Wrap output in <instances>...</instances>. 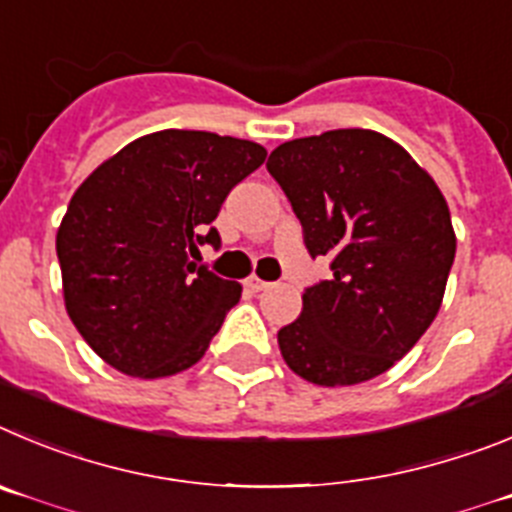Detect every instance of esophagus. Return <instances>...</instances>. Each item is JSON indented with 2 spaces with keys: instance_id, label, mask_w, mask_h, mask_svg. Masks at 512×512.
Instances as JSON below:
<instances>
[{
  "instance_id": "esophagus-1",
  "label": "esophagus",
  "mask_w": 512,
  "mask_h": 512,
  "mask_svg": "<svg viewBox=\"0 0 512 512\" xmlns=\"http://www.w3.org/2000/svg\"><path fill=\"white\" fill-rule=\"evenodd\" d=\"M245 285L252 290V293H257V290H265L270 283H265V280L257 278V275H250V278L245 280Z\"/></svg>"
}]
</instances>
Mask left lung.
<instances>
[{"label":"left lung","instance_id":"obj_1","mask_svg":"<svg viewBox=\"0 0 512 512\" xmlns=\"http://www.w3.org/2000/svg\"><path fill=\"white\" fill-rule=\"evenodd\" d=\"M267 170L308 255L331 260V278L308 285L301 316L278 331L280 354L326 388L382 375L411 352L444 298L457 237L439 186L372 130L283 142Z\"/></svg>","mask_w":512,"mask_h":512}]
</instances>
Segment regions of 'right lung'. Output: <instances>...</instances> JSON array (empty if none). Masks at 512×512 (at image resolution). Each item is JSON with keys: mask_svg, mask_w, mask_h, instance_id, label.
I'll return each mask as SVG.
<instances>
[{"mask_svg": "<svg viewBox=\"0 0 512 512\" xmlns=\"http://www.w3.org/2000/svg\"><path fill=\"white\" fill-rule=\"evenodd\" d=\"M265 155L250 140L163 130L78 186L55 252L68 316L107 365L153 380L204 357L242 285L193 260L222 245L211 222Z\"/></svg>", "mask_w": 512, "mask_h": 512, "instance_id": "1", "label": "right lung"}]
</instances>
